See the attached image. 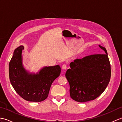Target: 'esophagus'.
<instances>
[{"label":"esophagus","mask_w":122,"mask_h":122,"mask_svg":"<svg viewBox=\"0 0 122 122\" xmlns=\"http://www.w3.org/2000/svg\"><path fill=\"white\" fill-rule=\"evenodd\" d=\"M66 68H67V66L65 64H63L62 66V69H63V70H66Z\"/></svg>","instance_id":"34e87169"}]
</instances>
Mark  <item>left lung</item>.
<instances>
[{
  "label": "left lung",
  "instance_id": "8db88e82",
  "mask_svg": "<svg viewBox=\"0 0 122 122\" xmlns=\"http://www.w3.org/2000/svg\"><path fill=\"white\" fill-rule=\"evenodd\" d=\"M104 54H93L70 64L66 76L70 84V95L74 101L94 100L104 91L109 83L111 70L105 48L98 45Z\"/></svg>",
  "mask_w": 122,
  "mask_h": 122
}]
</instances>
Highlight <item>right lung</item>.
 Returning <instances> with one entry per match:
<instances>
[{"label":"right lung","mask_w":122,"mask_h":122,"mask_svg":"<svg viewBox=\"0 0 122 122\" xmlns=\"http://www.w3.org/2000/svg\"><path fill=\"white\" fill-rule=\"evenodd\" d=\"M20 46L15 49L9 64V79L12 87L24 100L41 102L47 98L53 82L61 73L60 66H45L37 73H32L23 65L22 50Z\"/></svg>","instance_id":"add662e5"}]
</instances>
